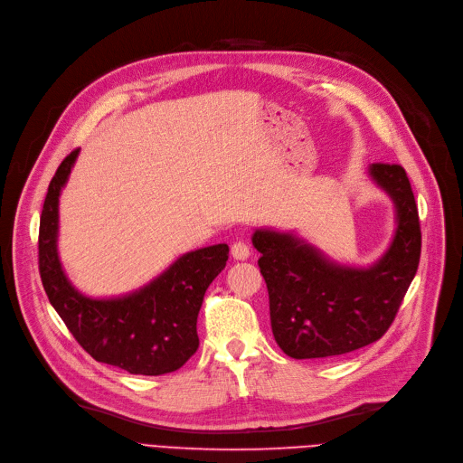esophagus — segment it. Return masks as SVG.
Instances as JSON below:
<instances>
[{
	"label": "esophagus",
	"instance_id": "esophagus-1",
	"mask_svg": "<svg viewBox=\"0 0 463 463\" xmlns=\"http://www.w3.org/2000/svg\"><path fill=\"white\" fill-rule=\"evenodd\" d=\"M232 256H233V260H247L250 256V247L247 244V241H242V239L235 241L232 244Z\"/></svg>",
	"mask_w": 463,
	"mask_h": 463
}]
</instances>
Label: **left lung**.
<instances>
[{
  "label": "left lung",
  "instance_id": "left-lung-1",
  "mask_svg": "<svg viewBox=\"0 0 463 463\" xmlns=\"http://www.w3.org/2000/svg\"><path fill=\"white\" fill-rule=\"evenodd\" d=\"M373 181L396 205L391 249L370 269L340 267L289 233L256 230L254 247L269 291L270 327L293 359H325L364 347L392 325L420 260L419 209L400 165L375 162Z\"/></svg>",
  "mask_w": 463,
  "mask_h": 463
}]
</instances>
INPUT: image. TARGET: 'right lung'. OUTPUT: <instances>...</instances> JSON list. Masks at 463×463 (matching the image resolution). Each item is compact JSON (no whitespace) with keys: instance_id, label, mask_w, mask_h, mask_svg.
Segmentation results:
<instances>
[{"instance_id":"1","label":"right lung","mask_w":463,"mask_h":463,"mask_svg":"<svg viewBox=\"0 0 463 463\" xmlns=\"http://www.w3.org/2000/svg\"><path fill=\"white\" fill-rule=\"evenodd\" d=\"M78 149L71 151L48 184L39 226V273L52 307L71 335L99 361L142 375H162L194 355L203 295L226 267L228 244L181 256L149 286L121 298L95 301L67 280L58 258V202Z\"/></svg>"}]
</instances>
